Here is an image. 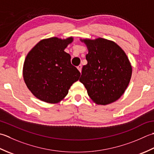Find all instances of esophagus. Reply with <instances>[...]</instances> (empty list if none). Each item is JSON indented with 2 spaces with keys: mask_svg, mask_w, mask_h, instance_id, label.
Returning a JSON list of instances; mask_svg holds the SVG:
<instances>
[{
  "mask_svg": "<svg viewBox=\"0 0 154 154\" xmlns=\"http://www.w3.org/2000/svg\"><path fill=\"white\" fill-rule=\"evenodd\" d=\"M82 65H79V66H78L77 67L78 70H79V71L80 72H81V71H82Z\"/></svg>",
  "mask_w": 154,
  "mask_h": 154,
  "instance_id": "obj_1",
  "label": "esophagus"
}]
</instances>
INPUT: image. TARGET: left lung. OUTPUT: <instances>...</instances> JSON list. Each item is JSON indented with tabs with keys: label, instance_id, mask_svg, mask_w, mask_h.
Wrapping results in <instances>:
<instances>
[{
	"label": "left lung",
	"instance_id": "8db88e82",
	"mask_svg": "<svg viewBox=\"0 0 154 154\" xmlns=\"http://www.w3.org/2000/svg\"><path fill=\"white\" fill-rule=\"evenodd\" d=\"M88 54L80 82L98 105H107L124 94L131 80L132 68L125 52L112 40L102 38H80Z\"/></svg>",
	"mask_w": 154,
	"mask_h": 154
}]
</instances>
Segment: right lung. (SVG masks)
I'll list each match as a JSON object with an SVG mask.
<instances>
[{
	"label": "right lung",
	"instance_id": "right-lung-1",
	"mask_svg": "<svg viewBox=\"0 0 154 154\" xmlns=\"http://www.w3.org/2000/svg\"><path fill=\"white\" fill-rule=\"evenodd\" d=\"M73 40V36L45 38L28 53L23 64V78L36 98L46 103H59L79 79L80 72L72 65L70 55L64 51Z\"/></svg>",
	"mask_w": 154,
	"mask_h": 154
}]
</instances>
